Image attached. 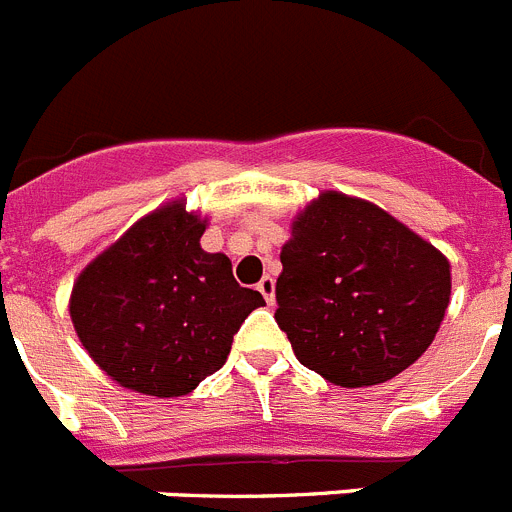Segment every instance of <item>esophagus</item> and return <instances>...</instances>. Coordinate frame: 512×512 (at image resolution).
Instances as JSON below:
<instances>
[{"mask_svg": "<svg viewBox=\"0 0 512 512\" xmlns=\"http://www.w3.org/2000/svg\"><path fill=\"white\" fill-rule=\"evenodd\" d=\"M261 292V295H264V300L269 302V305H274V279L271 277H264L259 282V287H256Z\"/></svg>", "mask_w": 512, "mask_h": 512, "instance_id": "1", "label": "esophagus"}]
</instances>
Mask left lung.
Here are the masks:
<instances>
[{
	"mask_svg": "<svg viewBox=\"0 0 512 512\" xmlns=\"http://www.w3.org/2000/svg\"><path fill=\"white\" fill-rule=\"evenodd\" d=\"M277 318L307 369L341 387L387 382L436 338L451 297L438 248L382 207L323 192L292 223Z\"/></svg>",
	"mask_w": 512,
	"mask_h": 512,
	"instance_id": "obj_1",
	"label": "left lung"
}]
</instances>
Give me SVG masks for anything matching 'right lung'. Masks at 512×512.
I'll list each match as a JSON object with an SVG mask.
<instances>
[{
    "label": "right lung",
    "instance_id": "right-lung-1",
    "mask_svg": "<svg viewBox=\"0 0 512 512\" xmlns=\"http://www.w3.org/2000/svg\"><path fill=\"white\" fill-rule=\"evenodd\" d=\"M205 220L158 207L81 271L69 312L107 377L153 397H182L225 364L264 297L235 282L225 253L202 251Z\"/></svg>",
    "mask_w": 512,
    "mask_h": 512
}]
</instances>
